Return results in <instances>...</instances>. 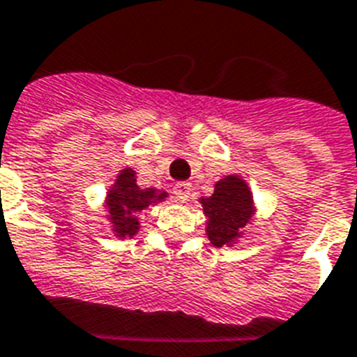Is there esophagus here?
Here are the masks:
<instances>
[{"label": "esophagus", "instance_id": "1", "mask_svg": "<svg viewBox=\"0 0 357 357\" xmlns=\"http://www.w3.org/2000/svg\"><path fill=\"white\" fill-rule=\"evenodd\" d=\"M190 190H192V185L187 183V181H181V183L174 185V195L179 202H187L190 196Z\"/></svg>", "mask_w": 357, "mask_h": 357}]
</instances>
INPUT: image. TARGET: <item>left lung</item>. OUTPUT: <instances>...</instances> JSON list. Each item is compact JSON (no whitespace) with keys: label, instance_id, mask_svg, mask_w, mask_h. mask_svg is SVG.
<instances>
[{"label":"left lung","instance_id":"1","mask_svg":"<svg viewBox=\"0 0 357 357\" xmlns=\"http://www.w3.org/2000/svg\"><path fill=\"white\" fill-rule=\"evenodd\" d=\"M204 213L209 218L207 237L213 246L229 244L252 217V196L243 179L228 176L215 185V192L202 200Z\"/></svg>","mask_w":357,"mask_h":357}]
</instances>
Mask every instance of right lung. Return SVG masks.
Wrapping results in <instances>:
<instances>
[{
    "label": "right lung",
    "instance_id": "1",
    "mask_svg": "<svg viewBox=\"0 0 357 357\" xmlns=\"http://www.w3.org/2000/svg\"><path fill=\"white\" fill-rule=\"evenodd\" d=\"M165 192H155L153 189H139L135 172L131 168L122 170L116 179V185L107 195V206L111 213V222L114 224V231L120 237H133L139 231L137 215L144 211L150 204L165 198Z\"/></svg>",
    "mask_w": 357,
    "mask_h": 357
}]
</instances>
